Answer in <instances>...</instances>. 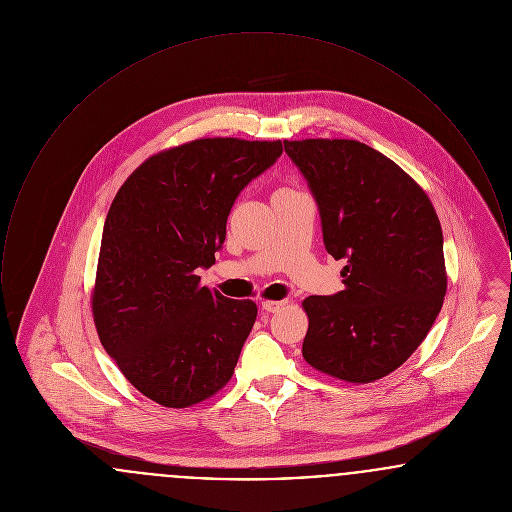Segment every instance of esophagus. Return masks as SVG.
<instances>
[{
    "label": "esophagus",
    "instance_id": "34e87169",
    "mask_svg": "<svg viewBox=\"0 0 512 512\" xmlns=\"http://www.w3.org/2000/svg\"><path fill=\"white\" fill-rule=\"evenodd\" d=\"M286 305V301H263V311H267V313H278L282 307Z\"/></svg>",
    "mask_w": 512,
    "mask_h": 512
}]
</instances>
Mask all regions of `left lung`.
I'll return each instance as SVG.
<instances>
[{
    "mask_svg": "<svg viewBox=\"0 0 512 512\" xmlns=\"http://www.w3.org/2000/svg\"><path fill=\"white\" fill-rule=\"evenodd\" d=\"M317 201L326 251L345 259V288L303 301V357L368 384L428 336L447 290L443 234L428 195L391 159L355 140L284 142Z\"/></svg>",
    "mask_w": 512,
    "mask_h": 512,
    "instance_id": "obj_1",
    "label": "left lung"
}]
</instances>
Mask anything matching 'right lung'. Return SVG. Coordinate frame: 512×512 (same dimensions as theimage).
<instances>
[{
  "mask_svg": "<svg viewBox=\"0 0 512 512\" xmlns=\"http://www.w3.org/2000/svg\"><path fill=\"white\" fill-rule=\"evenodd\" d=\"M282 142L205 138L157 153L115 195L92 297L99 340L151 401L184 409L226 386L255 324L253 301L199 286L226 220Z\"/></svg>",
  "mask_w": 512,
  "mask_h": 512,
  "instance_id": "right-lung-1",
  "label": "right lung"
}]
</instances>
